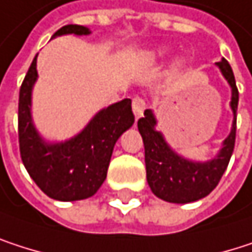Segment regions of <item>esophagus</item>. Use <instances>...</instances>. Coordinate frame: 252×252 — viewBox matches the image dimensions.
Returning <instances> with one entry per match:
<instances>
[{"mask_svg": "<svg viewBox=\"0 0 252 252\" xmlns=\"http://www.w3.org/2000/svg\"><path fill=\"white\" fill-rule=\"evenodd\" d=\"M132 110H133V114H135V119H136V120H138L139 117H142L144 110H145V102H144V99L139 98V96L133 98V101H132Z\"/></svg>", "mask_w": 252, "mask_h": 252, "instance_id": "esophagus-1", "label": "esophagus"}]
</instances>
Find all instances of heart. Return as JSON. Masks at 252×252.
<instances>
[{"mask_svg":"<svg viewBox=\"0 0 252 252\" xmlns=\"http://www.w3.org/2000/svg\"><path fill=\"white\" fill-rule=\"evenodd\" d=\"M169 53H170V50H169L167 47L153 48V50H150V51H145V53L141 56V60H142L144 63L148 64L157 63V62L166 59V57L169 56ZM187 67H188V62H187L184 57H178V59L172 63V65H170V74H172V76H179V74H182V73L187 70Z\"/></svg>","mask_w":252,"mask_h":252,"instance_id":"obj_1","label":"heart"}]
</instances>
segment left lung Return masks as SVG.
Segmentation results:
<instances>
[{
  "label": "left lung",
  "mask_w": 252,
  "mask_h": 252,
  "mask_svg": "<svg viewBox=\"0 0 252 252\" xmlns=\"http://www.w3.org/2000/svg\"><path fill=\"white\" fill-rule=\"evenodd\" d=\"M216 67L230 86L229 107L233 114L232 127L216 156L210 160H190L176 153L167 142L161 130L157 129L158 120L153 110H145L138 120V129L145 148L147 182L153 193L163 201L173 204H188L207 196L221 179L235 147L236 110L239 94L230 64L221 59Z\"/></svg>",
  "instance_id": "left-lung-1"
}]
</instances>
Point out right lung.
Returning <instances> with one entry per match:
<instances>
[{
  "instance_id": "right-lung-1",
  "label": "right lung",
  "mask_w": 252,
  "mask_h": 252,
  "mask_svg": "<svg viewBox=\"0 0 252 252\" xmlns=\"http://www.w3.org/2000/svg\"><path fill=\"white\" fill-rule=\"evenodd\" d=\"M85 36L91 29L67 25L53 38ZM36 59L22 83L19 95V144L22 161L44 193L57 201H79L96 193L107 178L117 139L132 127V101L125 98L101 108L74 136L65 141L45 139L33 123L32 92L38 80Z\"/></svg>"
}]
</instances>
